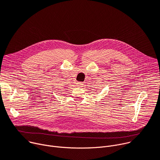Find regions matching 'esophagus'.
Returning a JSON list of instances; mask_svg holds the SVG:
<instances>
[{"label": "esophagus", "instance_id": "1", "mask_svg": "<svg viewBox=\"0 0 160 160\" xmlns=\"http://www.w3.org/2000/svg\"><path fill=\"white\" fill-rule=\"evenodd\" d=\"M83 82H77V86L78 87H82V85H83Z\"/></svg>", "mask_w": 160, "mask_h": 160}]
</instances>
